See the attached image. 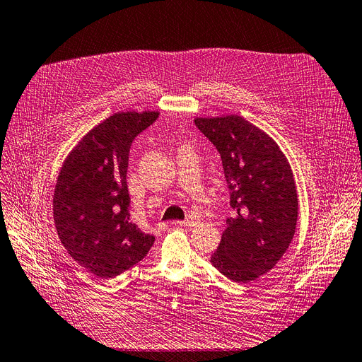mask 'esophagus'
Wrapping results in <instances>:
<instances>
[{
  "instance_id": "1",
  "label": "esophagus",
  "mask_w": 362,
  "mask_h": 362,
  "mask_svg": "<svg viewBox=\"0 0 362 362\" xmlns=\"http://www.w3.org/2000/svg\"><path fill=\"white\" fill-rule=\"evenodd\" d=\"M177 225H180V226H186V228H194V226H197L198 223H199V220L197 218V217H187L186 220H182V222H176Z\"/></svg>"
}]
</instances>
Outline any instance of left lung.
<instances>
[{
	"mask_svg": "<svg viewBox=\"0 0 362 362\" xmlns=\"http://www.w3.org/2000/svg\"><path fill=\"white\" fill-rule=\"evenodd\" d=\"M194 122L220 153L233 210L210 262L245 284L269 272L293 240L298 213L293 173L274 140L243 117Z\"/></svg>",
	"mask_w": 362,
	"mask_h": 362,
	"instance_id": "8db88e82",
	"label": "left lung"
}]
</instances>
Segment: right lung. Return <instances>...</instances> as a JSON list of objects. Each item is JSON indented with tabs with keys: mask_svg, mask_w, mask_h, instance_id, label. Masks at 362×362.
<instances>
[{
	"mask_svg": "<svg viewBox=\"0 0 362 362\" xmlns=\"http://www.w3.org/2000/svg\"><path fill=\"white\" fill-rule=\"evenodd\" d=\"M158 112H118L91 129L57 179L53 216L71 257L99 278H115L144 260L155 237L130 222L129 153Z\"/></svg>",
	"mask_w": 362,
	"mask_h": 362,
	"instance_id": "1",
	"label": "right lung"
}]
</instances>
